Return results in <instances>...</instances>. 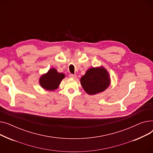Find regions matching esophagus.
<instances>
[{"instance_id":"34e87169","label":"esophagus","mask_w":153,"mask_h":153,"mask_svg":"<svg viewBox=\"0 0 153 153\" xmlns=\"http://www.w3.org/2000/svg\"><path fill=\"white\" fill-rule=\"evenodd\" d=\"M69 77H71V78H76V75H75V74H69Z\"/></svg>"}]
</instances>
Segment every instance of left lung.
<instances>
[{
  "label": "left lung",
  "mask_w": 153,
  "mask_h": 153,
  "mask_svg": "<svg viewBox=\"0 0 153 153\" xmlns=\"http://www.w3.org/2000/svg\"><path fill=\"white\" fill-rule=\"evenodd\" d=\"M81 83L88 94L94 95L105 91L110 84V79L104 68H92L81 77Z\"/></svg>",
  "instance_id": "1"
}]
</instances>
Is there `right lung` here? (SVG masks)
<instances>
[{
  "mask_svg": "<svg viewBox=\"0 0 153 153\" xmlns=\"http://www.w3.org/2000/svg\"><path fill=\"white\" fill-rule=\"evenodd\" d=\"M64 77L65 75L63 73H59L57 70L52 68L39 78V84L43 89L53 91L58 89L61 81Z\"/></svg>",
  "mask_w": 153,
  "mask_h": 153,
  "instance_id": "add662e5",
  "label": "right lung"
}]
</instances>
